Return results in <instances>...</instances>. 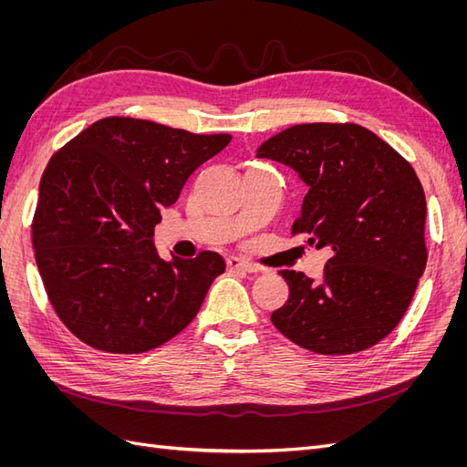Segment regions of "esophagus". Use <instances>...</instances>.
I'll list each match as a JSON object with an SVG mask.
<instances>
[{
    "label": "esophagus",
    "instance_id": "esophagus-1",
    "mask_svg": "<svg viewBox=\"0 0 467 467\" xmlns=\"http://www.w3.org/2000/svg\"><path fill=\"white\" fill-rule=\"evenodd\" d=\"M228 268H230V271H242V273H257L259 271L255 265L245 261V259H239V257H230L228 259Z\"/></svg>",
    "mask_w": 467,
    "mask_h": 467
}]
</instances>
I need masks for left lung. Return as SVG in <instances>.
Masks as SVG:
<instances>
[{"instance_id": "obj_1", "label": "left lung", "mask_w": 467, "mask_h": 467, "mask_svg": "<svg viewBox=\"0 0 467 467\" xmlns=\"http://www.w3.org/2000/svg\"><path fill=\"white\" fill-rule=\"evenodd\" d=\"M259 158L286 163L309 187L294 234L329 247L323 278L280 271L290 288L275 327L317 355H352L388 337L425 273L427 201L403 155L352 122L296 124Z\"/></svg>"}]
</instances>
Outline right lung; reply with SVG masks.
<instances>
[{
    "mask_svg": "<svg viewBox=\"0 0 467 467\" xmlns=\"http://www.w3.org/2000/svg\"><path fill=\"white\" fill-rule=\"evenodd\" d=\"M232 142L153 120L107 117L56 151L40 177L33 249L56 316L112 355L167 343L196 317L225 271L222 255L167 263L153 247L161 208Z\"/></svg>",
    "mask_w": 467,
    "mask_h": 467,
    "instance_id": "right-lung-1",
    "label": "right lung"
}]
</instances>
